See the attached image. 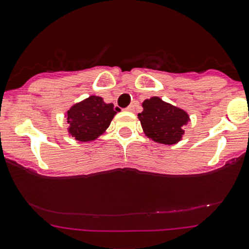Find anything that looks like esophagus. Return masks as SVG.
<instances>
[{"instance_id":"34e87169","label":"esophagus","mask_w":249,"mask_h":249,"mask_svg":"<svg viewBox=\"0 0 249 249\" xmlns=\"http://www.w3.org/2000/svg\"><path fill=\"white\" fill-rule=\"evenodd\" d=\"M136 107H137V103L134 102V103H131V105H130L129 107L126 108V110H129V112H134L135 108H136Z\"/></svg>"}]
</instances>
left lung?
Masks as SVG:
<instances>
[{
	"mask_svg": "<svg viewBox=\"0 0 249 249\" xmlns=\"http://www.w3.org/2000/svg\"><path fill=\"white\" fill-rule=\"evenodd\" d=\"M142 107L143 110L137 117L148 139L161 144H175L181 141L185 125L190 122L185 110L156 96L144 100Z\"/></svg>",
	"mask_w": 249,
	"mask_h": 249,
	"instance_id": "left-lung-1",
	"label": "left lung"
}]
</instances>
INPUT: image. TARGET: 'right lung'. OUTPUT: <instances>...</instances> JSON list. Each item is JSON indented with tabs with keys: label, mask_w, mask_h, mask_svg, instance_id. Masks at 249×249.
Instances as JSON below:
<instances>
[{
	"label": "right lung",
	"mask_w": 249,
	"mask_h": 249,
	"mask_svg": "<svg viewBox=\"0 0 249 249\" xmlns=\"http://www.w3.org/2000/svg\"><path fill=\"white\" fill-rule=\"evenodd\" d=\"M118 110L100 96H90L66 113L69 135L80 142L93 141L108 129Z\"/></svg>",
	"instance_id": "add662e5"
}]
</instances>
